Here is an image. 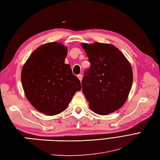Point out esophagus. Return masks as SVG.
I'll return each instance as SVG.
<instances>
[{
    "instance_id": "esophagus-1",
    "label": "esophagus",
    "mask_w": 160,
    "mask_h": 160,
    "mask_svg": "<svg viewBox=\"0 0 160 160\" xmlns=\"http://www.w3.org/2000/svg\"><path fill=\"white\" fill-rule=\"evenodd\" d=\"M77 77L79 78V79L81 81V80H82V75H81V74H79V75L77 76Z\"/></svg>"
}]
</instances>
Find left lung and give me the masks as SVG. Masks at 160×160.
I'll list each match as a JSON object with an SVG mask.
<instances>
[{"instance_id":"obj_1","label":"left lung","mask_w":160,"mask_h":160,"mask_svg":"<svg viewBox=\"0 0 160 160\" xmlns=\"http://www.w3.org/2000/svg\"><path fill=\"white\" fill-rule=\"evenodd\" d=\"M91 63L82 79V91L89 107L99 115L116 112L125 104L133 83L130 63L115 46L81 44Z\"/></svg>"}]
</instances>
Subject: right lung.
Returning a JSON list of instances; mask_svg holds the SVG:
<instances>
[{
    "label": "right lung",
    "instance_id": "add662e5",
    "mask_svg": "<svg viewBox=\"0 0 160 160\" xmlns=\"http://www.w3.org/2000/svg\"><path fill=\"white\" fill-rule=\"evenodd\" d=\"M68 49L60 42H48L31 53L21 71V81L27 100L38 111L48 116L59 114L68 108L79 79L65 63Z\"/></svg>",
    "mask_w": 160,
    "mask_h": 160
}]
</instances>
